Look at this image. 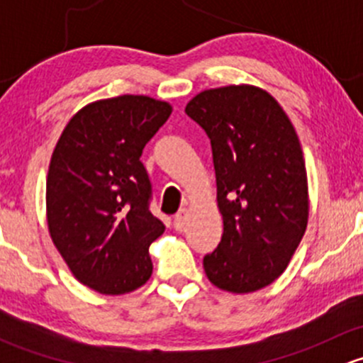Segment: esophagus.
Returning <instances> with one entry per match:
<instances>
[{"label":"esophagus","mask_w":363,"mask_h":363,"mask_svg":"<svg viewBox=\"0 0 363 363\" xmlns=\"http://www.w3.org/2000/svg\"><path fill=\"white\" fill-rule=\"evenodd\" d=\"M188 219H189L188 208H182V211H179L177 214H175V218H174L175 230H179V232H181V230L186 226V223H188Z\"/></svg>","instance_id":"1"}]
</instances>
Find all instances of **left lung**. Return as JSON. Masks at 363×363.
<instances>
[{
  "label": "left lung",
  "mask_w": 363,
  "mask_h": 363,
  "mask_svg": "<svg viewBox=\"0 0 363 363\" xmlns=\"http://www.w3.org/2000/svg\"><path fill=\"white\" fill-rule=\"evenodd\" d=\"M186 113L211 138L223 237L203 258L230 294L262 290L286 270L307 228L309 188L296 131L276 98L251 84L205 89Z\"/></svg>",
  "instance_id": "1"
}]
</instances>
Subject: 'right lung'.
<instances>
[{"mask_svg": "<svg viewBox=\"0 0 363 363\" xmlns=\"http://www.w3.org/2000/svg\"><path fill=\"white\" fill-rule=\"evenodd\" d=\"M172 113L168 101L123 94L87 104L65 126L47 174V226L79 283L124 295L152 274L164 225L149 211L140 156Z\"/></svg>", "mask_w": 363, "mask_h": 363, "instance_id": "add662e5", "label": "right lung"}]
</instances>
